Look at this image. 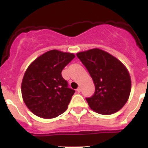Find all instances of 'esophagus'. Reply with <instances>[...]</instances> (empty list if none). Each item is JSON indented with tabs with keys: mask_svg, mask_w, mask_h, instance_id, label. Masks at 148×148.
Wrapping results in <instances>:
<instances>
[{
	"mask_svg": "<svg viewBox=\"0 0 148 148\" xmlns=\"http://www.w3.org/2000/svg\"><path fill=\"white\" fill-rule=\"evenodd\" d=\"M77 92H79H79H81V87H80V86H79V87L77 88Z\"/></svg>",
	"mask_w": 148,
	"mask_h": 148,
	"instance_id": "obj_1",
	"label": "esophagus"
}]
</instances>
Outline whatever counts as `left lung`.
I'll return each instance as SVG.
<instances>
[{
  "instance_id": "8db88e82",
  "label": "left lung",
  "mask_w": 148,
  "mask_h": 148,
  "mask_svg": "<svg viewBox=\"0 0 148 148\" xmlns=\"http://www.w3.org/2000/svg\"><path fill=\"white\" fill-rule=\"evenodd\" d=\"M77 56L95 84V94L86 99L90 108L105 115L122 109L131 91L130 76L125 66L112 55L97 48L79 52Z\"/></svg>"
}]
</instances>
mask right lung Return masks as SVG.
Returning a JSON list of instances; mask_svg holds the SVG:
<instances>
[{
    "label": "right lung",
    "instance_id": "right-lung-1",
    "mask_svg": "<svg viewBox=\"0 0 148 148\" xmlns=\"http://www.w3.org/2000/svg\"><path fill=\"white\" fill-rule=\"evenodd\" d=\"M75 57L72 53L51 50L28 66L21 83L23 102L31 112L44 119L62 114L75 91L62 76L64 68Z\"/></svg>",
    "mask_w": 148,
    "mask_h": 148
}]
</instances>
